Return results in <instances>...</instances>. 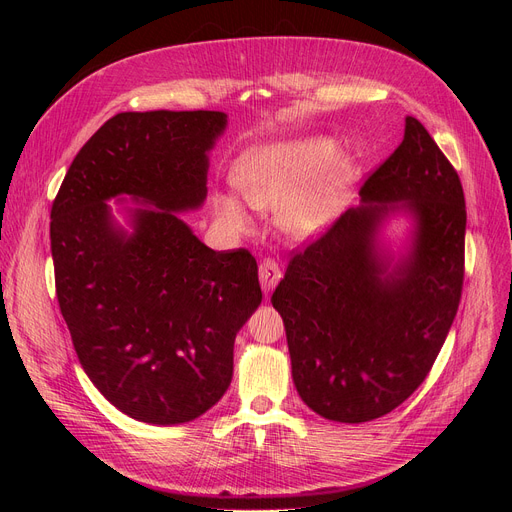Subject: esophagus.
<instances>
[{
    "label": "esophagus",
    "mask_w": 512,
    "mask_h": 512,
    "mask_svg": "<svg viewBox=\"0 0 512 512\" xmlns=\"http://www.w3.org/2000/svg\"><path fill=\"white\" fill-rule=\"evenodd\" d=\"M258 277H260L262 292L269 294V292L277 286V282L282 280L280 265H277V262H275V260H271V258L262 260V262H260V267H258Z\"/></svg>",
    "instance_id": "obj_1"
}]
</instances>
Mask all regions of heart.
Masks as SVG:
<instances>
[{"instance_id": "heart-1", "label": "heart", "mask_w": 512, "mask_h": 512, "mask_svg": "<svg viewBox=\"0 0 512 512\" xmlns=\"http://www.w3.org/2000/svg\"><path fill=\"white\" fill-rule=\"evenodd\" d=\"M232 181L245 203L258 211H275V222L286 237L305 241L327 230L346 207L356 181V162L339 153L329 136L290 138L254 145L232 166ZM218 222L245 232L250 213L235 194L215 192Z\"/></svg>"}]
</instances>
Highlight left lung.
I'll return each instance as SVG.
<instances>
[{"label": "left lung", "mask_w": 512, "mask_h": 512, "mask_svg": "<svg viewBox=\"0 0 512 512\" xmlns=\"http://www.w3.org/2000/svg\"><path fill=\"white\" fill-rule=\"evenodd\" d=\"M359 194V207L294 254L271 297L294 386L337 423L374 421L421 386L463 286V188L421 121L406 117L404 141ZM391 217L411 222L397 257L381 241Z\"/></svg>", "instance_id": "left-lung-1"}]
</instances>
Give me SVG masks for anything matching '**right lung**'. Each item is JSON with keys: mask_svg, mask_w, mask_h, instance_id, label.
Returning <instances> with one entry per match:
<instances>
[{"mask_svg": "<svg viewBox=\"0 0 512 512\" xmlns=\"http://www.w3.org/2000/svg\"><path fill=\"white\" fill-rule=\"evenodd\" d=\"M226 126L220 111L119 113L76 153L51 209L74 350L96 389L141 423H190L218 404L235 337L262 301L254 256L213 252L177 215L205 203Z\"/></svg>", "mask_w": 512, "mask_h": 512, "instance_id": "1", "label": "right lung"}]
</instances>
